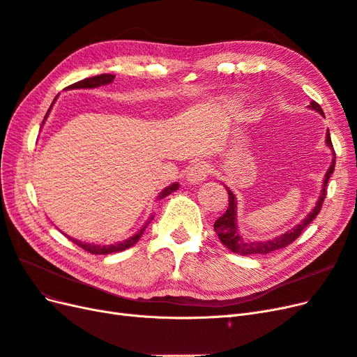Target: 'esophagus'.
Wrapping results in <instances>:
<instances>
[{
	"label": "esophagus",
	"mask_w": 357,
	"mask_h": 357,
	"mask_svg": "<svg viewBox=\"0 0 357 357\" xmlns=\"http://www.w3.org/2000/svg\"><path fill=\"white\" fill-rule=\"evenodd\" d=\"M210 172H211L210 164H207V162H198V164L192 165L188 169L186 180L190 183V185H201L202 181L207 180Z\"/></svg>",
	"instance_id": "obj_1"
}]
</instances>
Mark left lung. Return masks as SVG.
Here are the masks:
<instances>
[{"instance_id": "obj_1", "label": "left lung", "mask_w": 357, "mask_h": 357, "mask_svg": "<svg viewBox=\"0 0 357 357\" xmlns=\"http://www.w3.org/2000/svg\"><path fill=\"white\" fill-rule=\"evenodd\" d=\"M310 109L316 110L321 116H325V114H323L321 107L316 101H311ZM326 144L332 150V155H333L332 164H331V167L326 171L325 180H323L321 193H320V197H319V199L316 202V207L308 213V215H307L304 220H302L299 225L294 226V228H291L290 231H287L286 234L280 235V236H275V238H271V240H268V241H247V240H243V236L238 232L240 231L238 229V225H236V210H238V207H236V198H235V195L232 193V190L229 188H226V190H228V195H229L228 210H226L220 215V218L214 222V231H215V234H218L222 244L226 248H229L231 252L236 253V255L250 256V255H268V253H271V252L280 250V248H284L286 245L294 243L298 238V236L301 235V232L304 231L307 226L316 219V215L320 213L321 204H323V201H325V198H326V186H328L329 177L332 176L333 168H335V150H333V146H332V142H331L329 129H328V132H326Z\"/></svg>"}]
</instances>
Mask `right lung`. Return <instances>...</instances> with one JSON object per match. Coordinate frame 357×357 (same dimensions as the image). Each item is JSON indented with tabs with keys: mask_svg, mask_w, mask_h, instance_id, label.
Returning a JSON list of instances; mask_svg holds the SVG:
<instances>
[{
	"mask_svg": "<svg viewBox=\"0 0 357 357\" xmlns=\"http://www.w3.org/2000/svg\"><path fill=\"white\" fill-rule=\"evenodd\" d=\"M113 80H114V75H113V74H100V75H95V77H89V79H84V80H80V82H77V83H74V84L68 86L67 89H93V88H100V86H104V84H109V83H112ZM55 101H56V98H55ZM55 101H53V102H55ZM53 102H52V104H53ZM50 109H52V105H50ZM50 109L47 110V113H46V116H45V121H46L49 113H50ZM45 121H43V122H45ZM177 189H178V183H172L171 186H167L164 190H162V192L159 193L158 199H162V198L168 197L169 193H172V192L177 190ZM152 219H153V215L143 225L142 229H139L137 234H134L132 236H129L128 240L121 241V243H116V244H110V245H96V244L83 243V241H79V240L73 238V236H68V238H70L73 243L77 244L79 247H82L83 250L89 252V253H92V255H109V253H116V252H123V250H126V248L132 247L139 238H142V235H143L144 229L147 228L150 220H152Z\"/></svg>",
	"mask_w": 357,
	"mask_h": 357,
	"instance_id": "1",
	"label": "right lung"
}]
</instances>
